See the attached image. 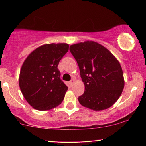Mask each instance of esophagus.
Returning <instances> with one entry per match:
<instances>
[{"label": "esophagus", "instance_id": "34e87169", "mask_svg": "<svg viewBox=\"0 0 146 146\" xmlns=\"http://www.w3.org/2000/svg\"><path fill=\"white\" fill-rule=\"evenodd\" d=\"M74 84V79H71V81H70L69 82V85H70V86H73V84Z\"/></svg>", "mask_w": 146, "mask_h": 146}]
</instances>
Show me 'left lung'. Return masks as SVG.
<instances>
[{
  "mask_svg": "<svg viewBox=\"0 0 146 146\" xmlns=\"http://www.w3.org/2000/svg\"><path fill=\"white\" fill-rule=\"evenodd\" d=\"M69 50L78 64L85 92L79 103L93 110L112 106L124 88V78L119 62L106 48L87 41L70 46Z\"/></svg>",
  "mask_w": 146,
  "mask_h": 146,
  "instance_id": "8db88e82",
  "label": "left lung"
}]
</instances>
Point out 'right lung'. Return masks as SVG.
I'll return each mask as SVG.
<instances>
[{"label":"right lung","mask_w":146,"mask_h":146,"mask_svg":"<svg viewBox=\"0 0 146 146\" xmlns=\"http://www.w3.org/2000/svg\"><path fill=\"white\" fill-rule=\"evenodd\" d=\"M69 50L67 44H48L27 57L19 74V87L33 108L48 110L59 105L68 89L60 79L58 65Z\"/></svg>","instance_id":"obj_1"}]
</instances>
